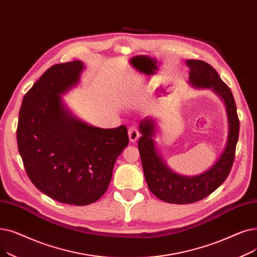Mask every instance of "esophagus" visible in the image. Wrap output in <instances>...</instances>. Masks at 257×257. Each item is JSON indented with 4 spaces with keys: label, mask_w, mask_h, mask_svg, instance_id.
Returning a JSON list of instances; mask_svg holds the SVG:
<instances>
[{
    "label": "esophagus",
    "mask_w": 257,
    "mask_h": 257,
    "mask_svg": "<svg viewBox=\"0 0 257 257\" xmlns=\"http://www.w3.org/2000/svg\"><path fill=\"white\" fill-rule=\"evenodd\" d=\"M128 138L132 142H135L139 138V130L136 125H133L128 128Z\"/></svg>",
    "instance_id": "obj_1"
}]
</instances>
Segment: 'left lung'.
<instances>
[{
	"label": "left lung",
	"instance_id": "1",
	"mask_svg": "<svg viewBox=\"0 0 257 257\" xmlns=\"http://www.w3.org/2000/svg\"><path fill=\"white\" fill-rule=\"evenodd\" d=\"M186 64L190 69L189 83L192 87L212 89L224 100L229 134L223 154L210 169L199 176L184 177L172 172L158 155L153 139L156 131L154 120L145 119L140 122L139 128L142 136L138 142V149L149 188L158 199L181 205L201 201L223 184L234 161L239 133V120L234 97L228 85L218 76L215 69L198 59H188Z\"/></svg>",
	"mask_w": 257,
	"mask_h": 257
}]
</instances>
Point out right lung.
Instances as JSON below:
<instances>
[{"label":"right lung","mask_w":257,"mask_h":257,"mask_svg":"<svg viewBox=\"0 0 257 257\" xmlns=\"http://www.w3.org/2000/svg\"><path fill=\"white\" fill-rule=\"evenodd\" d=\"M83 64L74 60L49 68L23 98L18 148L33 185L51 199L75 206L99 200L115 162L128 144L127 128L91 126L63 103L79 81Z\"/></svg>","instance_id":"1"}]
</instances>
